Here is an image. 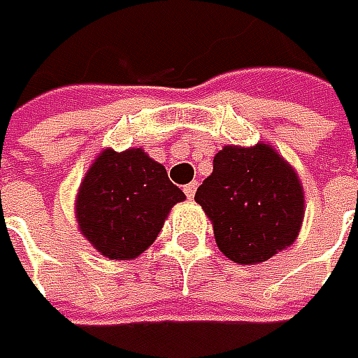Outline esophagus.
<instances>
[{"instance_id": "obj_1", "label": "esophagus", "mask_w": 358, "mask_h": 358, "mask_svg": "<svg viewBox=\"0 0 358 358\" xmlns=\"http://www.w3.org/2000/svg\"><path fill=\"white\" fill-rule=\"evenodd\" d=\"M196 186H199V182H190V184H186V186H184V194H186L188 199H192V196H194V192H196Z\"/></svg>"}]
</instances>
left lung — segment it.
<instances>
[{
  "mask_svg": "<svg viewBox=\"0 0 358 358\" xmlns=\"http://www.w3.org/2000/svg\"><path fill=\"white\" fill-rule=\"evenodd\" d=\"M194 200L213 221L215 239L235 263H262L296 241L304 219L298 174L265 143L224 145Z\"/></svg>",
  "mask_w": 358,
  "mask_h": 358,
  "instance_id": "8db88e82",
  "label": "left lung"
}]
</instances>
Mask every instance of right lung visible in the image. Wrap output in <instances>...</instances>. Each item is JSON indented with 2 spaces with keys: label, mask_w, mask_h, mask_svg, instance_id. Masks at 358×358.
<instances>
[{
  "label": "right lung",
  "mask_w": 358,
  "mask_h": 358,
  "mask_svg": "<svg viewBox=\"0 0 358 358\" xmlns=\"http://www.w3.org/2000/svg\"><path fill=\"white\" fill-rule=\"evenodd\" d=\"M186 199L143 150H105L76 199L83 235L109 259H134L156 241L170 208Z\"/></svg>",
  "instance_id": "obj_1"
}]
</instances>
